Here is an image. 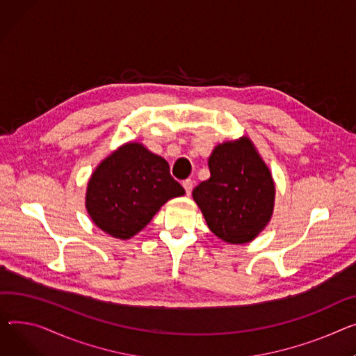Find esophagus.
<instances>
[{
  "label": "esophagus",
  "mask_w": 356,
  "mask_h": 356,
  "mask_svg": "<svg viewBox=\"0 0 356 356\" xmlns=\"http://www.w3.org/2000/svg\"><path fill=\"white\" fill-rule=\"evenodd\" d=\"M183 187H184V191H186V195H191L192 191H193V180L192 179L183 180Z\"/></svg>",
  "instance_id": "34e87169"
}]
</instances>
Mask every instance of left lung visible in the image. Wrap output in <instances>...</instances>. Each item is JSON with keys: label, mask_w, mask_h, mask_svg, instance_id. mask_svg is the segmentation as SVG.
I'll return each instance as SVG.
<instances>
[{"label": "left lung", "mask_w": 356, "mask_h": 356, "mask_svg": "<svg viewBox=\"0 0 356 356\" xmlns=\"http://www.w3.org/2000/svg\"><path fill=\"white\" fill-rule=\"evenodd\" d=\"M210 179L193 188L209 229L227 243H246L268 225L275 184L248 137L219 145L209 157Z\"/></svg>", "instance_id": "obj_1"}]
</instances>
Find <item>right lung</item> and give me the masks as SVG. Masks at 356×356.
Masks as SVG:
<instances>
[{
	"label": "right lung",
	"instance_id": "obj_1",
	"mask_svg": "<svg viewBox=\"0 0 356 356\" xmlns=\"http://www.w3.org/2000/svg\"><path fill=\"white\" fill-rule=\"evenodd\" d=\"M184 195L169 163L138 143L110 154L92 173L86 195L90 218L117 239H130L169 199Z\"/></svg>",
	"mask_w": 356,
	"mask_h": 356
}]
</instances>
